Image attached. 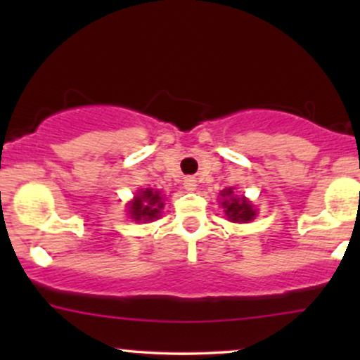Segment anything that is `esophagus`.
<instances>
[{
    "label": "esophagus",
    "instance_id": "1",
    "mask_svg": "<svg viewBox=\"0 0 360 360\" xmlns=\"http://www.w3.org/2000/svg\"><path fill=\"white\" fill-rule=\"evenodd\" d=\"M196 179H194V177H186L184 179V189L186 191H194V189H196Z\"/></svg>",
    "mask_w": 360,
    "mask_h": 360
}]
</instances>
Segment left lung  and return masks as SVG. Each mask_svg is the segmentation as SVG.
Masks as SVG:
<instances>
[{"label": "left lung", "mask_w": 360, "mask_h": 360, "mask_svg": "<svg viewBox=\"0 0 360 360\" xmlns=\"http://www.w3.org/2000/svg\"><path fill=\"white\" fill-rule=\"evenodd\" d=\"M221 208L226 218L233 223H249L255 218L257 210L245 196H235L233 188H226L220 193Z\"/></svg>", "instance_id": "obj_1"}]
</instances>
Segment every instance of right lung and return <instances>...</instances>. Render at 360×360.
I'll return each mask as SVG.
<instances>
[{
    "label": "right lung",
    "instance_id": "add662e5",
    "mask_svg": "<svg viewBox=\"0 0 360 360\" xmlns=\"http://www.w3.org/2000/svg\"><path fill=\"white\" fill-rule=\"evenodd\" d=\"M162 208V194L148 188L140 189L137 196L128 203V213L134 221H154L160 217Z\"/></svg>",
    "mask_w": 360,
    "mask_h": 360
}]
</instances>
